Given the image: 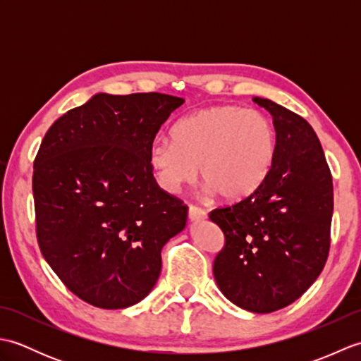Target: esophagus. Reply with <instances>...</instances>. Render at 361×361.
Returning a JSON list of instances; mask_svg holds the SVG:
<instances>
[{
  "label": "esophagus",
  "instance_id": "1",
  "mask_svg": "<svg viewBox=\"0 0 361 361\" xmlns=\"http://www.w3.org/2000/svg\"><path fill=\"white\" fill-rule=\"evenodd\" d=\"M206 219V212L197 206H189V220L190 221H200Z\"/></svg>",
  "mask_w": 361,
  "mask_h": 361
}]
</instances>
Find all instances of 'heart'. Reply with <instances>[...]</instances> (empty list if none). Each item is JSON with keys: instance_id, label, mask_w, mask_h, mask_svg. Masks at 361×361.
Segmentation results:
<instances>
[{"instance_id": "heart-1", "label": "heart", "mask_w": 361, "mask_h": 361, "mask_svg": "<svg viewBox=\"0 0 361 361\" xmlns=\"http://www.w3.org/2000/svg\"><path fill=\"white\" fill-rule=\"evenodd\" d=\"M172 140L149 147V164L161 189L176 194L200 167L204 192L240 202L255 194L271 171L276 132L264 113L240 106H209L180 119Z\"/></svg>"}]
</instances>
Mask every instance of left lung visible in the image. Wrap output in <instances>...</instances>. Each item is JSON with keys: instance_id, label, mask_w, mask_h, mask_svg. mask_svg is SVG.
Masks as SVG:
<instances>
[{"instance_id": "1", "label": "left lung", "mask_w": 361, "mask_h": 361, "mask_svg": "<svg viewBox=\"0 0 361 361\" xmlns=\"http://www.w3.org/2000/svg\"><path fill=\"white\" fill-rule=\"evenodd\" d=\"M252 101L273 116L276 155L255 194L209 214L225 234L214 278L237 307L270 313L296 301L323 271L334 186L309 122L270 99Z\"/></svg>"}]
</instances>
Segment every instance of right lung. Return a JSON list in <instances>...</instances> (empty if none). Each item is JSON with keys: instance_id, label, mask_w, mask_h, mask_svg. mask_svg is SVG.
I'll return each instance as SVG.
<instances>
[{"instance_id": "add662e5", "label": "right lung", "mask_w": 361, "mask_h": 361, "mask_svg": "<svg viewBox=\"0 0 361 361\" xmlns=\"http://www.w3.org/2000/svg\"><path fill=\"white\" fill-rule=\"evenodd\" d=\"M185 99L97 93L44 135L32 192L42 255L68 290L101 309H126L159 278L161 250L188 208L159 189L149 147Z\"/></svg>"}]
</instances>
